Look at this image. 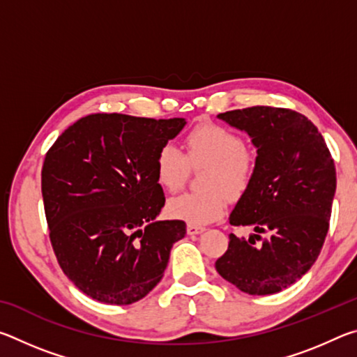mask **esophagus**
I'll return each instance as SVG.
<instances>
[{
	"label": "esophagus",
	"instance_id": "obj_1",
	"mask_svg": "<svg viewBox=\"0 0 357 357\" xmlns=\"http://www.w3.org/2000/svg\"><path fill=\"white\" fill-rule=\"evenodd\" d=\"M204 231V227L200 225H187V233L190 234V236H195V234H202Z\"/></svg>",
	"mask_w": 357,
	"mask_h": 357
}]
</instances>
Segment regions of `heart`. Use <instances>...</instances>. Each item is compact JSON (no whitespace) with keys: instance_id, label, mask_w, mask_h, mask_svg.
<instances>
[{"instance_id":"1","label":"heart","mask_w":357,"mask_h":357,"mask_svg":"<svg viewBox=\"0 0 357 357\" xmlns=\"http://www.w3.org/2000/svg\"><path fill=\"white\" fill-rule=\"evenodd\" d=\"M185 154L176 144L167 143L155 157V178L165 190L174 192L185 183L189 164L208 165L204 192H187L173 197L167 204L172 219L189 225H206L222 217L227 195L239 197L255 173V155L244 146L236 132L219 124H200L187 134Z\"/></svg>"}]
</instances>
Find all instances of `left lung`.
<instances>
[{
	"label": "left lung",
	"mask_w": 357,
	"mask_h": 357,
	"mask_svg": "<svg viewBox=\"0 0 357 357\" xmlns=\"http://www.w3.org/2000/svg\"><path fill=\"white\" fill-rule=\"evenodd\" d=\"M217 118L252 138L257 159L250 184L229 214L231 225L253 233L249 239L229 234L215 269L247 294L279 293L321 252L337 185L334 160L323 135L298 112L250 107Z\"/></svg>",
	"instance_id": "1"
}]
</instances>
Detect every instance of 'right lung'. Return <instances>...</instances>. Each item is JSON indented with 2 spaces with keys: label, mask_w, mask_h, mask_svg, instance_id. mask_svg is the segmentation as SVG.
Listing matches in <instances>:
<instances>
[{
  "label": "right lung",
  "mask_w": 357,
  "mask_h": 357,
  "mask_svg": "<svg viewBox=\"0 0 357 357\" xmlns=\"http://www.w3.org/2000/svg\"><path fill=\"white\" fill-rule=\"evenodd\" d=\"M185 124L96 113L48 149L42 198L50 241L63 273L89 298L129 305L164 277L185 222L157 220L165 195L155 157Z\"/></svg>",
  "instance_id": "right-lung-1"
}]
</instances>
